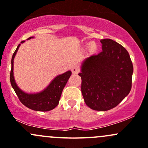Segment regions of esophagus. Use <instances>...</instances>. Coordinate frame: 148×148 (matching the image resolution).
<instances>
[{"label":"esophagus","instance_id":"esophagus-1","mask_svg":"<svg viewBox=\"0 0 148 148\" xmlns=\"http://www.w3.org/2000/svg\"><path fill=\"white\" fill-rule=\"evenodd\" d=\"M71 71H72V73L74 74H78L79 71V69L78 67L74 66V67H72V68H71Z\"/></svg>","mask_w":148,"mask_h":148}]
</instances>
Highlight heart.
<instances>
[{
    "instance_id": "b5f03b06",
    "label": "heart",
    "mask_w": 148,
    "mask_h": 148,
    "mask_svg": "<svg viewBox=\"0 0 148 148\" xmlns=\"http://www.w3.org/2000/svg\"><path fill=\"white\" fill-rule=\"evenodd\" d=\"M89 49H90V50L92 51H95L97 49L96 44H95V43H90V44H89Z\"/></svg>"
}]
</instances>
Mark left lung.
<instances>
[{
	"label": "left lung",
	"instance_id": "1",
	"mask_svg": "<svg viewBox=\"0 0 148 148\" xmlns=\"http://www.w3.org/2000/svg\"><path fill=\"white\" fill-rule=\"evenodd\" d=\"M100 42L102 51L84 60L79 75L86 105L107 111L118 105L130 92L133 66L122 45L109 38Z\"/></svg>",
	"mask_w": 148,
	"mask_h": 148
}]
</instances>
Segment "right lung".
Listing matches in <instances>:
<instances>
[{"mask_svg": "<svg viewBox=\"0 0 148 148\" xmlns=\"http://www.w3.org/2000/svg\"><path fill=\"white\" fill-rule=\"evenodd\" d=\"M34 37H30L31 38ZM25 41H22L21 44L24 43ZM21 44L17 46L15 52L13 53L11 59V71L10 74V81L13 89L17 95L21 102L31 110L35 111L47 112L54 109L58 105L62 95V91L64 88L66 84L68 82L70 76L71 75V71H68L64 74L58 75L51 82L44 90L37 93H26L18 86L15 81L13 76V60L15 56L20 47Z\"/></svg>", "mask_w": 148, "mask_h": 148, "instance_id": "obj_1", "label": "right lung"}]
</instances>
